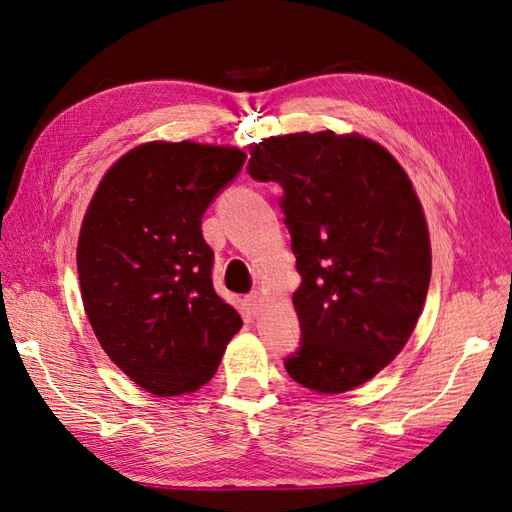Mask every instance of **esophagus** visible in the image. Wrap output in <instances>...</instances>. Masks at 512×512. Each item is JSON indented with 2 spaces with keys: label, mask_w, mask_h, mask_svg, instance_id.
I'll return each instance as SVG.
<instances>
[{
  "label": "esophagus",
  "mask_w": 512,
  "mask_h": 512,
  "mask_svg": "<svg viewBox=\"0 0 512 512\" xmlns=\"http://www.w3.org/2000/svg\"><path fill=\"white\" fill-rule=\"evenodd\" d=\"M246 306H248V310L253 312V314H259L264 310V306H266V297L262 295V292H250V295H246Z\"/></svg>",
  "instance_id": "1"
}]
</instances>
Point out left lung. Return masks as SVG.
<instances>
[{
	"label": "left lung",
	"mask_w": 512,
	"mask_h": 512,
	"mask_svg": "<svg viewBox=\"0 0 512 512\" xmlns=\"http://www.w3.org/2000/svg\"><path fill=\"white\" fill-rule=\"evenodd\" d=\"M248 173L284 187L303 332L290 378L317 394L367 383L407 345L431 281L429 228L409 176L376 140L332 129L250 145Z\"/></svg>",
	"instance_id": "8db88e82"
}]
</instances>
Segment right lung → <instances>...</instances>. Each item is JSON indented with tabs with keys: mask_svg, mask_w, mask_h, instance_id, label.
I'll list each match as a JSON object with an SVG mask.
<instances>
[{
	"mask_svg": "<svg viewBox=\"0 0 512 512\" xmlns=\"http://www.w3.org/2000/svg\"><path fill=\"white\" fill-rule=\"evenodd\" d=\"M244 160L228 145L151 140L105 171L83 215L85 314L110 361L154 396L209 383L242 328L213 288L202 215Z\"/></svg>",
	"mask_w": 512,
	"mask_h": 512,
	"instance_id": "add662e5",
	"label": "right lung"
}]
</instances>
